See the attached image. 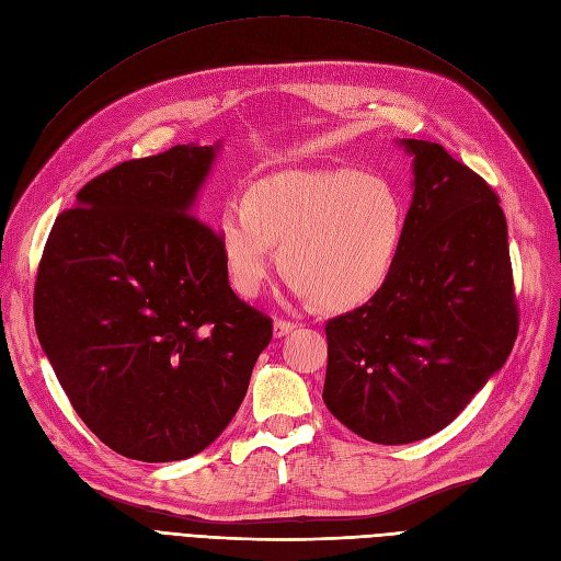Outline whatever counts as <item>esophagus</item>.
Returning a JSON list of instances; mask_svg holds the SVG:
<instances>
[{
	"instance_id": "1",
	"label": "esophagus",
	"mask_w": 561,
	"mask_h": 561,
	"mask_svg": "<svg viewBox=\"0 0 561 561\" xmlns=\"http://www.w3.org/2000/svg\"><path fill=\"white\" fill-rule=\"evenodd\" d=\"M297 325L295 322H290V320H283V318H278L276 322H274V336L276 339H280V336H285V334H290L293 330H295Z\"/></svg>"
}]
</instances>
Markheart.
Here are the masks:
<instances>
[{
	"label": "heart",
	"instance_id": "obj_1",
	"mask_svg": "<svg viewBox=\"0 0 561 561\" xmlns=\"http://www.w3.org/2000/svg\"><path fill=\"white\" fill-rule=\"evenodd\" d=\"M402 239V208L390 186L353 171L278 173L227 201L219 245L233 290L257 297L274 245L290 290L344 309L375 295Z\"/></svg>",
	"mask_w": 561,
	"mask_h": 561
}]
</instances>
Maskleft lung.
Returning a JSON list of instances; mask_svg holds the SVG:
<instances>
[{
    "mask_svg": "<svg viewBox=\"0 0 561 561\" xmlns=\"http://www.w3.org/2000/svg\"><path fill=\"white\" fill-rule=\"evenodd\" d=\"M414 196L379 290L328 320V410L369 443L407 445L463 412L519 330L507 225L491 186L447 149L402 140Z\"/></svg>",
    "mask_w": 561,
    "mask_h": 561,
    "instance_id": "obj_1",
    "label": "left lung"
}]
</instances>
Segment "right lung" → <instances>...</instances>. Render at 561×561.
<instances>
[{"mask_svg":"<svg viewBox=\"0 0 561 561\" xmlns=\"http://www.w3.org/2000/svg\"><path fill=\"white\" fill-rule=\"evenodd\" d=\"M217 149L178 145L93 178L39 262L46 358L91 433L135 461L206 449L274 332L236 297L219 233L194 215Z\"/></svg>","mask_w":561,"mask_h":561,"instance_id":"1","label":"right lung"}]
</instances>
